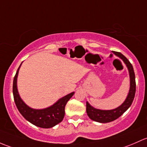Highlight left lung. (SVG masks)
Segmentation results:
<instances>
[{
	"label": "left lung",
	"mask_w": 147,
	"mask_h": 147,
	"mask_svg": "<svg viewBox=\"0 0 147 147\" xmlns=\"http://www.w3.org/2000/svg\"><path fill=\"white\" fill-rule=\"evenodd\" d=\"M115 54L122 59L123 61L126 63L127 66L128 68V70L129 72L130 76V89L129 94L127 97L125 102L120 105L117 107L116 109L111 110H100L98 109L94 108L90 105L88 102H86V112L88 117L93 120L96 122H101V123H106L110 122L112 121H114L117 119L118 117H120L130 107L133 102V100L134 98L136 92V81H135V74H134V69L131 63L129 62V60L125 57L120 52L117 51H113Z\"/></svg>",
	"instance_id": "1"
}]
</instances>
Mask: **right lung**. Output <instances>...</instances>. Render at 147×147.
I'll list each match as a JSON object with an SVG mask.
<instances>
[{
    "label": "right lung",
    "instance_id": "1",
    "mask_svg": "<svg viewBox=\"0 0 147 147\" xmlns=\"http://www.w3.org/2000/svg\"><path fill=\"white\" fill-rule=\"evenodd\" d=\"M21 65V64H20ZM14 76L13 84V93L15 103L20 114L27 120L35 126L42 128H51L63 120L65 115V106L74 93H70L59 100L55 104L43 110H34L28 107L21 100L17 89V77L20 67Z\"/></svg>",
    "mask_w": 147,
    "mask_h": 147
}]
</instances>
